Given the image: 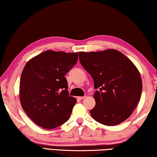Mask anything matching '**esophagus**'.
I'll return each instance as SVG.
<instances>
[{
  "instance_id": "esophagus-1",
  "label": "esophagus",
  "mask_w": 157,
  "mask_h": 157,
  "mask_svg": "<svg viewBox=\"0 0 157 157\" xmlns=\"http://www.w3.org/2000/svg\"><path fill=\"white\" fill-rule=\"evenodd\" d=\"M85 97H78V99L79 100H82L85 99Z\"/></svg>"
}]
</instances>
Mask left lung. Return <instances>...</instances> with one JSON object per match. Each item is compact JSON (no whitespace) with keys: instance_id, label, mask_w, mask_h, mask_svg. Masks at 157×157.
Here are the masks:
<instances>
[{"instance_id":"obj_1","label":"left lung","mask_w":157,"mask_h":157,"mask_svg":"<svg viewBox=\"0 0 157 157\" xmlns=\"http://www.w3.org/2000/svg\"><path fill=\"white\" fill-rule=\"evenodd\" d=\"M81 65L91 75L96 104L90 111L103 125H118L129 118L141 97L142 82L137 67L116 49L79 53Z\"/></svg>"}]
</instances>
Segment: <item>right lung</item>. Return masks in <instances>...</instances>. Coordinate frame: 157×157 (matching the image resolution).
<instances>
[{"mask_svg":"<svg viewBox=\"0 0 157 157\" xmlns=\"http://www.w3.org/2000/svg\"><path fill=\"white\" fill-rule=\"evenodd\" d=\"M78 53L47 50L34 56L23 69L20 100L37 125L53 129L68 120L77 103L68 95L65 74L76 64Z\"/></svg>","mask_w":157,"mask_h":157,"instance_id":"obj_1","label":"right lung"}]
</instances>
